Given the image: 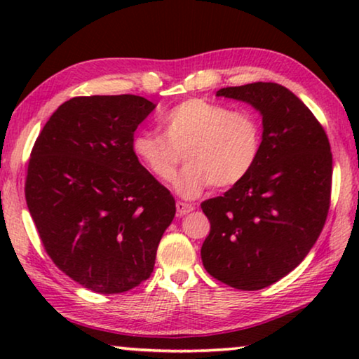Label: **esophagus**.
<instances>
[{"label": "esophagus", "mask_w": 359, "mask_h": 359, "mask_svg": "<svg viewBox=\"0 0 359 359\" xmlns=\"http://www.w3.org/2000/svg\"><path fill=\"white\" fill-rule=\"evenodd\" d=\"M194 210V205L193 204H186V203H176V212H178L180 217H183V215L193 212Z\"/></svg>", "instance_id": "esophagus-1"}]
</instances>
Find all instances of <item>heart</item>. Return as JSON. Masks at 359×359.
I'll list each match as a JSON object with an SVG mask.
<instances>
[{"label":"heart","mask_w":359,"mask_h":359,"mask_svg":"<svg viewBox=\"0 0 359 359\" xmlns=\"http://www.w3.org/2000/svg\"><path fill=\"white\" fill-rule=\"evenodd\" d=\"M163 137L144 132L132 140V151L156 180H175L181 154L188 166L175 191L193 199L210 184L230 188L252 173L263 144L258 116L248 109L232 111L219 102L183 101L161 119Z\"/></svg>","instance_id":"heart-1"}]
</instances>
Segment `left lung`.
Masks as SVG:
<instances>
[{"label": "left lung", "instance_id": "1", "mask_svg": "<svg viewBox=\"0 0 359 359\" xmlns=\"http://www.w3.org/2000/svg\"><path fill=\"white\" fill-rule=\"evenodd\" d=\"M215 96L253 106L263 119V144L247 178L201 204L210 222L201 258L219 281L258 291L291 273L322 232L330 208V144L311 109L278 83L229 86Z\"/></svg>", "mask_w": 359, "mask_h": 359}]
</instances>
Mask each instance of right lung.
Here are the masks:
<instances>
[{"mask_svg": "<svg viewBox=\"0 0 359 359\" xmlns=\"http://www.w3.org/2000/svg\"><path fill=\"white\" fill-rule=\"evenodd\" d=\"M155 106L135 95L72 97L31 151L26 203L43 248L95 292H126L149 279L175 217V198L132 151Z\"/></svg>", "mask_w": 359, "mask_h": 359, "instance_id": "right-lung-1", "label": "right lung"}]
</instances>
